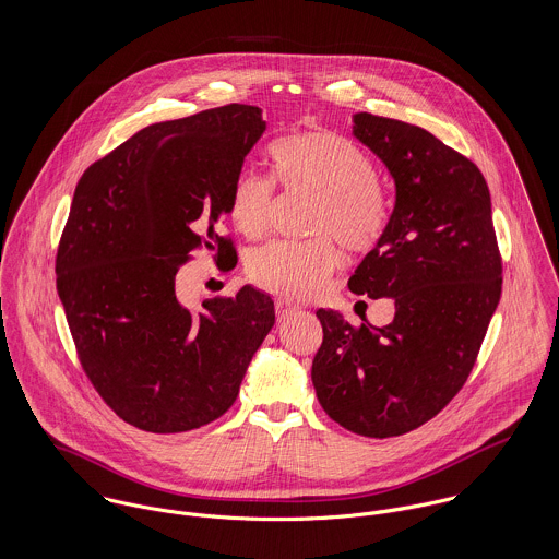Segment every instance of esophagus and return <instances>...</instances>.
<instances>
[{"mask_svg":"<svg viewBox=\"0 0 559 559\" xmlns=\"http://www.w3.org/2000/svg\"><path fill=\"white\" fill-rule=\"evenodd\" d=\"M275 312H277V320L290 319L293 314L299 312V306H295V304H290L286 299H277L275 301Z\"/></svg>","mask_w":559,"mask_h":559,"instance_id":"1","label":"esophagus"}]
</instances>
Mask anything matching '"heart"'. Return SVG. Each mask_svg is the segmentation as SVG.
Returning a JSON list of instances; mask_svg holds the SVG:
<instances>
[{
  "label": "heart",
  "mask_w": 559,
  "mask_h": 559,
  "mask_svg": "<svg viewBox=\"0 0 559 559\" xmlns=\"http://www.w3.org/2000/svg\"><path fill=\"white\" fill-rule=\"evenodd\" d=\"M273 165L286 191L319 193L310 233L329 235L350 251L379 245L390 226V200L377 180L372 157L353 140L333 131H304L273 148ZM275 211L271 178L242 169L230 193V217L240 235H266ZM329 237L275 240L255 249L247 271L262 288L288 299H314L340 264Z\"/></svg>",
  "instance_id": "heart-1"
}]
</instances>
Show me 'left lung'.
Segmentation results:
<instances>
[{
  "label": "left lung",
  "mask_w": 559,
  "mask_h": 559,
  "mask_svg": "<svg viewBox=\"0 0 559 559\" xmlns=\"http://www.w3.org/2000/svg\"><path fill=\"white\" fill-rule=\"evenodd\" d=\"M353 122L390 169L396 206L348 288L392 297L396 314L385 326H353L319 310L312 383L333 421L385 439L432 419L465 385L501 297V255L474 160L402 120L361 111Z\"/></svg>",
  "instance_id": "obj_1"
}]
</instances>
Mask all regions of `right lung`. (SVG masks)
<instances>
[{
	"mask_svg": "<svg viewBox=\"0 0 559 559\" xmlns=\"http://www.w3.org/2000/svg\"><path fill=\"white\" fill-rule=\"evenodd\" d=\"M266 122L253 105H224L138 131L78 182L62 233L58 295L81 366L109 408L157 435L222 417L275 322L251 286L191 314L176 273L198 247L233 269L217 235L247 153Z\"/></svg>",
	"mask_w": 559,
	"mask_h": 559,
	"instance_id": "obj_1",
	"label": "right lung"
}]
</instances>
